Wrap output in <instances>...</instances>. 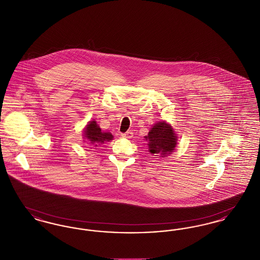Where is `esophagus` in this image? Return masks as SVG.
Here are the masks:
<instances>
[{
  "label": "esophagus",
  "instance_id": "1",
  "mask_svg": "<svg viewBox=\"0 0 260 260\" xmlns=\"http://www.w3.org/2000/svg\"><path fill=\"white\" fill-rule=\"evenodd\" d=\"M122 136L124 138H132L134 136V133L133 132H126L124 134H122Z\"/></svg>",
  "mask_w": 260,
  "mask_h": 260
}]
</instances>
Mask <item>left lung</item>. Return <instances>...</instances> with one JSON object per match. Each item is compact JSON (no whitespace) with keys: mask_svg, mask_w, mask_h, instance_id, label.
<instances>
[{"mask_svg":"<svg viewBox=\"0 0 260 260\" xmlns=\"http://www.w3.org/2000/svg\"><path fill=\"white\" fill-rule=\"evenodd\" d=\"M145 138L148 140L149 152L160 154V157L164 158L173 153L177 142V136L173 126L165 121L154 124Z\"/></svg>","mask_w":260,"mask_h":260,"instance_id":"left-lung-1","label":"left lung"}]
</instances>
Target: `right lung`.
Masks as SVG:
<instances>
[{"instance_id": "obj_1", "label": "right lung", "mask_w": 260, "mask_h": 260, "mask_svg": "<svg viewBox=\"0 0 260 260\" xmlns=\"http://www.w3.org/2000/svg\"><path fill=\"white\" fill-rule=\"evenodd\" d=\"M84 136L87 138L89 144L98 146V144H102L106 141L113 139V136L110 133H103L95 121H90L84 129Z\"/></svg>"}]
</instances>
